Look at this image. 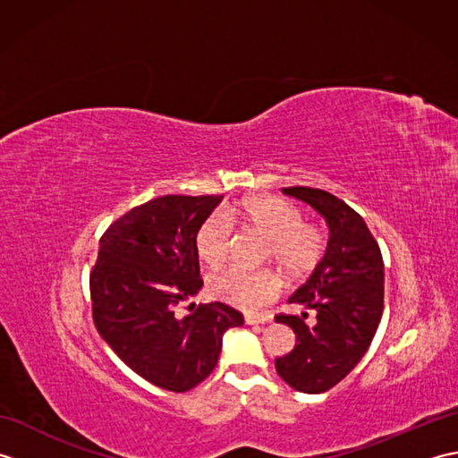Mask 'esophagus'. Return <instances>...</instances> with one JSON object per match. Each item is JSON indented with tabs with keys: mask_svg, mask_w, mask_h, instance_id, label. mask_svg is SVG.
<instances>
[{
	"mask_svg": "<svg viewBox=\"0 0 458 458\" xmlns=\"http://www.w3.org/2000/svg\"><path fill=\"white\" fill-rule=\"evenodd\" d=\"M246 325H266L269 323V317H256V315H244Z\"/></svg>",
	"mask_w": 458,
	"mask_h": 458,
	"instance_id": "esophagus-1",
	"label": "esophagus"
}]
</instances>
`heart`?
Here are the masks:
<instances>
[{"label":"heart","mask_w":458,"mask_h":458,"mask_svg":"<svg viewBox=\"0 0 458 458\" xmlns=\"http://www.w3.org/2000/svg\"><path fill=\"white\" fill-rule=\"evenodd\" d=\"M240 226L248 234L267 242L266 261H274L289 281H301L315 271L325 256V232L315 222H303V214L285 199L271 194H256L240 200L224 212V218L204 220L194 246L197 254L210 267L228 261L234 246V230ZM281 281L271 271H246L232 267L210 279V293L236 309H264L279 293Z\"/></svg>","instance_id":"heart-1"}]
</instances>
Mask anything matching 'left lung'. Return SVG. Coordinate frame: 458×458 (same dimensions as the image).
Returning a JSON list of instances; mask_svg holds the SVG:
<instances>
[{
	"instance_id": "obj_1",
	"label": "left lung",
	"mask_w": 458,
	"mask_h": 458,
	"mask_svg": "<svg viewBox=\"0 0 458 458\" xmlns=\"http://www.w3.org/2000/svg\"><path fill=\"white\" fill-rule=\"evenodd\" d=\"M285 194L305 200L325 216L328 244L325 258L289 303L315 309L276 317L293 328L295 346L276 358L285 384L303 394H323L344 379L362 360L384 313V259L364 218L335 194L310 187H287Z\"/></svg>"
}]
</instances>
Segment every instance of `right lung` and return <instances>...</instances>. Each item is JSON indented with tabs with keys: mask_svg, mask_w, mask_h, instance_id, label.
<instances>
[{
	"mask_svg": "<svg viewBox=\"0 0 458 458\" xmlns=\"http://www.w3.org/2000/svg\"><path fill=\"white\" fill-rule=\"evenodd\" d=\"M222 194H165L131 208L100 238L90 271L96 330L122 362L161 390L189 392L218 362L222 335L244 323L224 303L177 307L199 293L194 236Z\"/></svg>",
	"mask_w": 458,
	"mask_h": 458,
	"instance_id": "obj_1",
	"label": "right lung"
}]
</instances>
